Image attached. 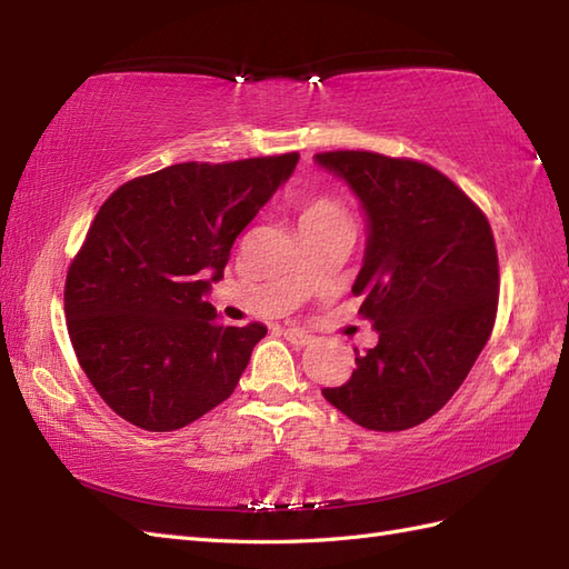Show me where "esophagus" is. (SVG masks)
I'll use <instances>...</instances> for the list:
<instances>
[{
	"label": "esophagus",
	"mask_w": 569,
	"mask_h": 569,
	"mask_svg": "<svg viewBox=\"0 0 569 569\" xmlns=\"http://www.w3.org/2000/svg\"><path fill=\"white\" fill-rule=\"evenodd\" d=\"M283 337L291 345H298V347H306V345H310L312 342V337L308 335V332H303V330H296V328H286L283 330Z\"/></svg>",
	"instance_id": "obj_1"
}]
</instances>
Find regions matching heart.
<instances>
[{
  "label": "heart",
  "instance_id": "b5f03b06",
  "mask_svg": "<svg viewBox=\"0 0 569 569\" xmlns=\"http://www.w3.org/2000/svg\"><path fill=\"white\" fill-rule=\"evenodd\" d=\"M320 220H347V210L342 202L330 196H308L298 202V222H320Z\"/></svg>",
  "mask_w": 569,
  "mask_h": 569
}]
</instances>
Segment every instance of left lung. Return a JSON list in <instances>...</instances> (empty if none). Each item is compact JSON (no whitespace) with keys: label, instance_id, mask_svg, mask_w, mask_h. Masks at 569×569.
<instances>
[{"label":"left lung","instance_id":"left-lung-1","mask_svg":"<svg viewBox=\"0 0 569 569\" xmlns=\"http://www.w3.org/2000/svg\"><path fill=\"white\" fill-rule=\"evenodd\" d=\"M365 204L369 239L352 293L379 345L347 383L322 396L377 432L416 428L450 401L489 342L499 308V257L479 204L416 159L322 151Z\"/></svg>","mask_w":569,"mask_h":569}]
</instances>
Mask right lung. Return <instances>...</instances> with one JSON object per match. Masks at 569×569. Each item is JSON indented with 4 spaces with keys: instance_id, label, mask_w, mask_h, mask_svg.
<instances>
[{
    "instance_id": "right-lung-1",
    "label": "right lung",
    "mask_w": 569,
    "mask_h": 569,
    "mask_svg": "<svg viewBox=\"0 0 569 569\" xmlns=\"http://www.w3.org/2000/svg\"><path fill=\"white\" fill-rule=\"evenodd\" d=\"M298 159L176 163L102 202L68 266L66 322L82 371L119 418L171 432L232 396L266 328L224 325L204 293Z\"/></svg>"
}]
</instances>
